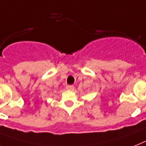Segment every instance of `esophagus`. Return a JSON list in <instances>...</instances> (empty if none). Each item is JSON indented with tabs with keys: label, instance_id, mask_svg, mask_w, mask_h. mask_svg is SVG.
<instances>
[{
	"label": "esophagus",
	"instance_id": "34e87169",
	"mask_svg": "<svg viewBox=\"0 0 146 146\" xmlns=\"http://www.w3.org/2000/svg\"><path fill=\"white\" fill-rule=\"evenodd\" d=\"M66 89L69 90H73L74 89V87H73V85H67L66 86Z\"/></svg>",
	"mask_w": 146,
	"mask_h": 146
}]
</instances>
